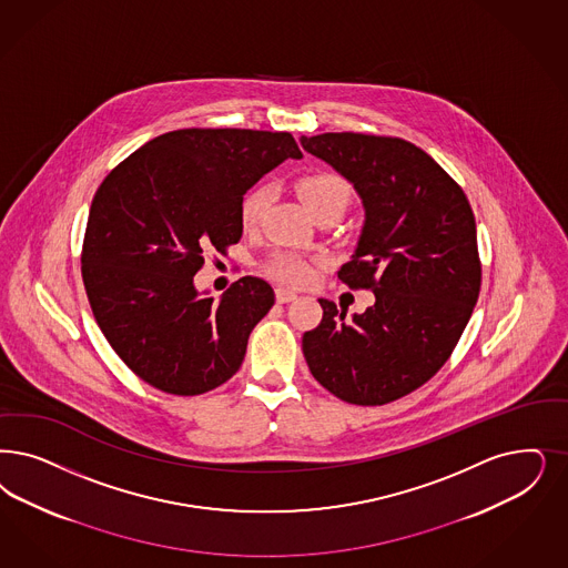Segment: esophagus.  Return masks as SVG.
<instances>
[{"label":"esophagus","instance_id":"1","mask_svg":"<svg viewBox=\"0 0 568 568\" xmlns=\"http://www.w3.org/2000/svg\"><path fill=\"white\" fill-rule=\"evenodd\" d=\"M274 297H276V302H278V304H290V302L297 300V295H295L294 292L283 290V287H278V290L274 292Z\"/></svg>","mask_w":568,"mask_h":568}]
</instances>
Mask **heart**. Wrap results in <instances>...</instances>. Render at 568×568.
<instances>
[{
    "label": "heart",
    "instance_id": "obj_1",
    "mask_svg": "<svg viewBox=\"0 0 568 568\" xmlns=\"http://www.w3.org/2000/svg\"><path fill=\"white\" fill-rule=\"evenodd\" d=\"M295 189L314 217L325 214V212H342L344 214V210L348 207L351 196H353L348 182L332 172L308 174V176L297 180ZM271 196H273V191L268 184H257L247 195L243 196L241 207H239V217H241V224L245 231H254L255 226L262 222V215L271 203ZM266 271L278 283L302 287L313 281L314 274H316V262L304 257V255L278 252L268 260Z\"/></svg>",
    "mask_w": 568,
    "mask_h": 568
}]
</instances>
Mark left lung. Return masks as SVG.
Instances as JSON below:
<instances>
[{
    "instance_id": "left-lung-1",
    "label": "left lung",
    "mask_w": 568,
    "mask_h": 568,
    "mask_svg": "<svg viewBox=\"0 0 568 568\" xmlns=\"http://www.w3.org/2000/svg\"><path fill=\"white\" fill-rule=\"evenodd\" d=\"M300 142L363 199V235L337 276L375 294V304L353 318L318 300L323 318L304 333L302 351L333 396L386 405L436 375L468 325L483 278L468 196L403 138L329 132Z\"/></svg>"
}]
</instances>
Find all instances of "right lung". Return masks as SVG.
<instances>
[{"label": "right lung", "mask_w": 568, "mask_h": 568, "mask_svg": "<svg viewBox=\"0 0 568 568\" xmlns=\"http://www.w3.org/2000/svg\"><path fill=\"white\" fill-rule=\"evenodd\" d=\"M287 156L290 132L186 128L153 138L92 199L81 276L100 332L142 382L196 396L241 367L273 287L241 276L220 302L196 294L205 252L239 243L247 189Z\"/></svg>", "instance_id": "add662e5"}]
</instances>
